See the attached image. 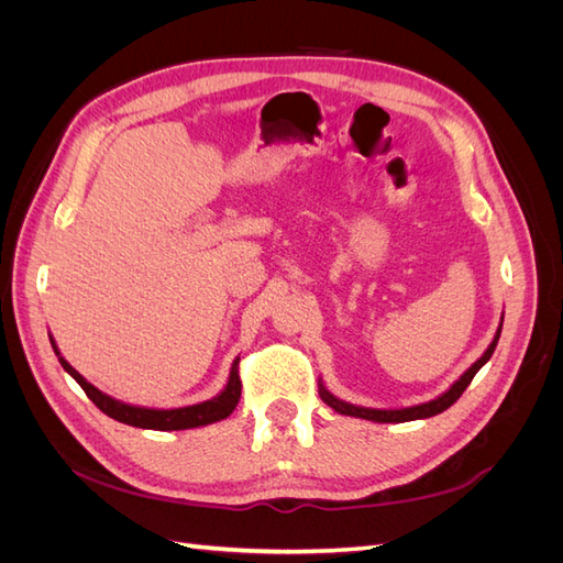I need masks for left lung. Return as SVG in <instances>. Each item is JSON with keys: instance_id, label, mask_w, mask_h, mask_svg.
I'll use <instances>...</instances> for the list:
<instances>
[{"instance_id": "1", "label": "left lung", "mask_w": 563, "mask_h": 563, "mask_svg": "<svg viewBox=\"0 0 563 563\" xmlns=\"http://www.w3.org/2000/svg\"><path fill=\"white\" fill-rule=\"evenodd\" d=\"M500 331H503V317H500V327H498L496 335H493L490 345L486 347V352L479 356V360H476L446 391H441L439 397L424 401V404L406 406V408H368V406H356V404L338 399L333 391H329V387L323 385L321 378H319V397H321L323 404L331 406L335 413L352 416V418H364V420H371V422H408V420H422V418L439 416V413H444L449 406H453L460 399V395H463V391L467 389V385L472 383V378L476 376V371H479L490 360L493 350H496V345H498Z\"/></svg>"}]
</instances>
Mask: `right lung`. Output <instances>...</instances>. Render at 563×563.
<instances>
[{
    "mask_svg": "<svg viewBox=\"0 0 563 563\" xmlns=\"http://www.w3.org/2000/svg\"><path fill=\"white\" fill-rule=\"evenodd\" d=\"M51 347H54L60 366L70 373V376L79 383V387L87 391V397L103 411L106 416L131 424V428H141V430H159V432H174V430H192V428H203V424H211L228 418L236 404H240L242 397V380L240 373H236V364H240V356L232 362L230 366V376L225 387L218 391L216 397L199 401V404H190V406H178V408H150V406H135V404H126L119 401L106 391H100L96 385H91L87 378L81 376L79 371H75L70 366V362L65 360L60 354L54 335H48Z\"/></svg>",
    "mask_w": 563,
    "mask_h": 563,
    "instance_id": "right-lung-1",
    "label": "right lung"
}]
</instances>
